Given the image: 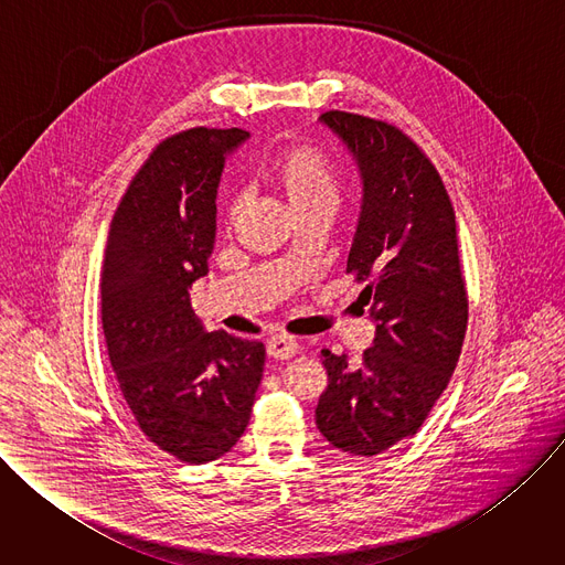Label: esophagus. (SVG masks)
<instances>
[{
    "mask_svg": "<svg viewBox=\"0 0 565 565\" xmlns=\"http://www.w3.org/2000/svg\"><path fill=\"white\" fill-rule=\"evenodd\" d=\"M297 353H299V344L288 335H275L268 340V355L275 360H288Z\"/></svg>",
    "mask_w": 565,
    "mask_h": 565,
    "instance_id": "obj_1",
    "label": "esophagus"
}]
</instances>
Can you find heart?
<instances>
[{
	"label": "heart",
	"instance_id": "heart-1",
	"mask_svg": "<svg viewBox=\"0 0 565 565\" xmlns=\"http://www.w3.org/2000/svg\"><path fill=\"white\" fill-rule=\"evenodd\" d=\"M292 214L333 212L340 201V170L335 160L317 145L299 142L277 153L264 170Z\"/></svg>",
	"mask_w": 565,
	"mask_h": 565
}]
</instances>
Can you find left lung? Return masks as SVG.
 <instances>
[{
	"label": "left lung",
	"mask_w": 565,
	"mask_h": 565,
	"mask_svg": "<svg viewBox=\"0 0 565 565\" xmlns=\"http://www.w3.org/2000/svg\"><path fill=\"white\" fill-rule=\"evenodd\" d=\"M321 122L362 177L347 273L364 284L360 301L377 327L360 364L321 351L329 386L315 423L333 447L369 458L425 425L458 364L469 301L454 205L427 153L384 120L331 109Z\"/></svg>",
	"instance_id": "obj_1"
}]
</instances>
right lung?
<instances>
[{"label": "right lung", "mask_w": 565, "mask_h": 565, "mask_svg": "<svg viewBox=\"0 0 565 565\" xmlns=\"http://www.w3.org/2000/svg\"><path fill=\"white\" fill-rule=\"evenodd\" d=\"M244 129L194 127L160 140L131 179L109 227L103 331L118 386L140 431L170 456L201 465L244 436L266 349L207 333L190 288L207 275L216 188Z\"/></svg>", "instance_id": "right-lung-1"}]
</instances>
